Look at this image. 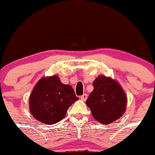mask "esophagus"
<instances>
[{"label": "esophagus", "instance_id": "34e87169", "mask_svg": "<svg viewBox=\"0 0 155 155\" xmlns=\"http://www.w3.org/2000/svg\"><path fill=\"white\" fill-rule=\"evenodd\" d=\"M87 98V95L86 94H84L83 95H81V99L82 101H86Z\"/></svg>", "mask_w": 155, "mask_h": 155}]
</instances>
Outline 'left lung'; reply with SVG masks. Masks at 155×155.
<instances>
[{
	"label": "left lung",
	"mask_w": 155,
	"mask_h": 155,
	"mask_svg": "<svg viewBox=\"0 0 155 155\" xmlns=\"http://www.w3.org/2000/svg\"><path fill=\"white\" fill-rule=\"evenodd\" d=\"M93 87L86 101L93 117L102 124H109L120 119L127 106V95L120 84L102 75L94 81Z\"/></svg>",
	"instance_id": "left-lung-1"
}]
</instances>
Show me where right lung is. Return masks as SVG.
<instances>
[{"mask_svg":"<svg viewBox=\"0 0 155 155\" xmlns=\"http://www.w3.org/2000/svg\"><path fill=\"white\" fill-rule=\"evenodd\" d=\"M78 99L72 87L53 75L37 82L29 97V109L42 124H55L64 118L68 108Z\"/></svg>","mask_w":155,"mask_h":155,"instance_id":"add662e5","label":"right lung"}]
</instances>
